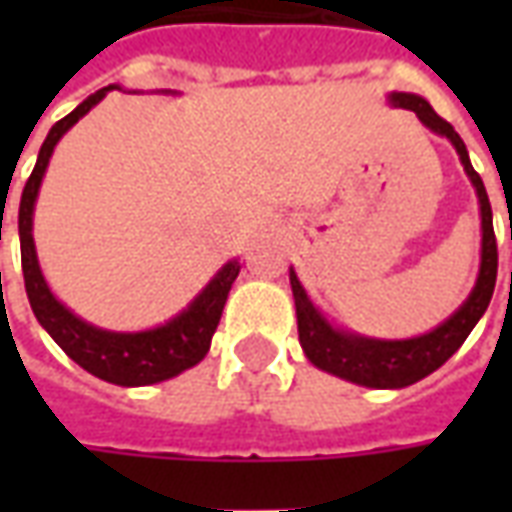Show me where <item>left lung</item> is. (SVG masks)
Here are the masks:
<instances>
[{"label": "left lung", "instance_id": "obj_1", "mask_svg": "<svg viewBox=\"0 0 512 512\" xmlns=\"http://www.w3.org/2000/svg\"><path fill=\"white\" fill-rule=\"evenodd\" d=\"M389 104L400 109H411L414 115L436 134L447 136L452 147L458 150L466 175L472 180L480 202V219H483V252H480V274L474 282L469 299L463 301L458 310L452 312L447 321L436 326L433 332L419 334L411 340H373L362 334L334 329L332 323L323 318L318 307L312 304L307 290L301 288L296 271L290 268V288L296 301V321H299V343L312 365L321 367L326 373L345 378L351 384L373 386V389H403V386L417 384L419 378L430 376L450 359L463 340L469 337L477 321L488 310V301L494 296L496 285V235L494 219H491V202L485 194L483 178L474 172L469 153L463 139L455 134V128L433 112V106L414 93H392Z\"/></svg>", "mask_w": 512, "mask_h": 512}]
</instances>
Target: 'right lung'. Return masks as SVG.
<instances>
[{"label": "right lung", "instance_id": "right-lung-1", "mask_svg": "<svg viewBox=\"0 0 512 512\" xmlns=\"http://www.w3.org/2000/svg\"><path fill=\"white\" fill-rule=\"evenodd\" d=\"M109 90H120L117 84H109L104 90L93 93L87 101L73 109L71 115L54 123L40 147L38 164L29 175L21 205H18V238H21V268H24V288H27L29 307L35 312L40 326L51 334V340L60 345L73 362L93 373L101 381L117 386H147L175 378L183 370H189L205 359L211 348V337L222 318L224 301L233 288L235 277L241 271L238 260H230L222 271L202 288L197 299L186 310L175 315L172 321L147 332H106L93 323L76 318L65 304L54 299V293L40 274L35 238H32V213L38 200L40 183L49 167V158L62 134L76 126L90 109H93Z\"/></svg>", "mask_w": 512, "mask_h": 512}]
</instances>
